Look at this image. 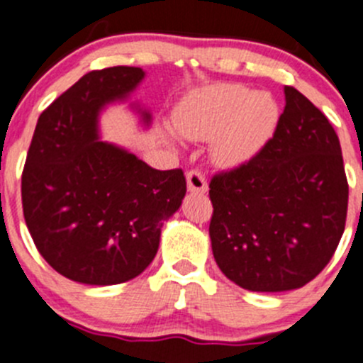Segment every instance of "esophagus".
Here are the masks:
<instances>
[{"label":"esophagus","mask_w":363,"mask_h":363,"mask_svg":"<svg viewBox=\"0 0 363 363\" xmlns=\"http://www.w3.org/2000/svg\"><path fill=\"white\" fill-rule=\"evenodd\" d=\"M186 181H188V189L191 193L208 191V181H206V177L199 170L188 172V175H186Z\"/></svg>","instance_id":"1"}]
</instances>
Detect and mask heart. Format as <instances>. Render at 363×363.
Instances as JSON below:
<instances>
[{"mask_svg": "<svg viewBox=\"0 0 363 363\" xmlns=\"http://www.w3.org/2000/svg\"><path fill=\"white\" fill-rule=\"evenodd\" d=\"M279 107L269 93L236 84L213 86L184 104L175 116L177 130L189 140H213V157L236 164L258 150L277 125Z\"/></svg>", "mask_w": 363, "mask_h": 363, "instance_id": "heart-1", "label": "heart"}]
</instances>
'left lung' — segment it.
Wrapping results in <instances>:
<instances>
[{"label":"left lung","mask_w":363,"mask_h":363,"mask_svg":"<svg viewBox=\"0 0 363 363\" xmlns=\"http://www.w3.org/2000/svg\"><path fill=\"white\" fill-rule=\"evenodd\" d=\"M265 147L209 182L216 265L252 292L310 283L330 263L345 228L350 186L340 141L296 87Z\"/></svg>","instance_id":"1"}]
</instances>
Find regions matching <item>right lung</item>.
Instances as JSON below:
<instances>
[{"label":"right lung","instance_id":"1","mask_svg":"<svg viewBox=\"0 0 363 363\" xmlns=\"http://www.w3.org/2000/svg\"><path fill=\"white\" fill-rule=\"evenodd\" d=\"M143 79L141 67L91 71L37 120L21 177L25 222L48 265L77 283L140 276L186 195L182 170H154L98 135L101 109L127 100Z\"/></svg>","mask_w":363,"mask_h":363}]
</instances>
